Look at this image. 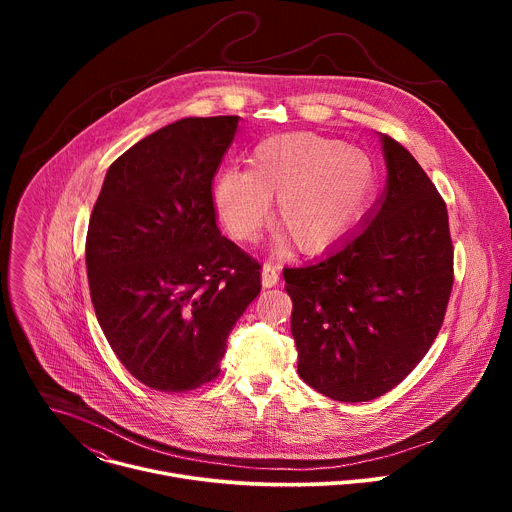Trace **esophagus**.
Segmentation results:
<instances>
[{
    "label": "esophagus",
    "mask_w": 512,
    "mask_h": 512,
    "mask_svg": "<svg viewBox=\"0 0 512 512\" xmlns=\"http://www.w3.org/2000/svg\"><path fill=\"white\" fill-rule=\"evenodd\" d=\"M279 281V267L273 263H265L261 269V283L263 287H273Z\"/></svg>",
    "instance_id": "34e87169"
}]
</instances>
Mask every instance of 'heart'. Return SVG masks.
I'll list each match as a JSON object with an SVG mask.
<instances>
[{"label": "heart", "mask_w": 512, "mask_h": 512, "mask_svg": "<svg viewBox=\"0 0 512 512\" xmlns=\"http://www.w3.org/2000/svg\"><path fill=\"white\" fill-rule=\"evenodd\" d=\"M377 194L373 160L350 143L291 131L261 139L249 170L227 166L212 178V206L225 229L243 243L255 241L271 216L306 251L326 249L344 239Z\"/></svg>", "instance_id": "1"}]
</instances>
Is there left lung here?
<instances>
[{"label":"left lung","mask_w":512,"mask_h":512,"mask_svg":"<svg viewBox=\"0 0 512 512\" xmlns=\"http://www.w3.org/2000/svg\"><path fill=\"white\" fill-rule=\"evenodd\" d=\"M379 139L387 184L360 227L326 257L283 269L298 375L342 403L377 399L417 367L454 283L446 202L401 143Z\"/></svg>","instance_id":"obj_1"}]
</instances>
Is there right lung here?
I'll use <instances>...</instances> for the list:
<instances>
[{"label": "right lung", "mask_w": 512, "mask_h": 512, "mask_svg": "<svg viewBox=\"0 0 512 512\" xmlns=\"http://www.w3.org/2000/svg\"><path fill=\"white\" fill-rule=\"evenodd\" d=\"M237 115L186 117L107 170L87 233L99 326L123 367L156 391L221 373L227 338L259 296V263L216 227L212 176Z\"/></svg>", "instance_id": "right-lung-1"}]
</instances>
